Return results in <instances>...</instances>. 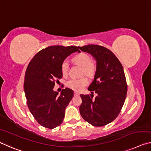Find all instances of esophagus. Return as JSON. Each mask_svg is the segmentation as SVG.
I'll return each instance as SVG.
<instances>
[{"label": "esophagus", "instance_id": "1", "mask_svg": "<svg viewBox=\"0 0 151 151\" xmlns=\"http://www.w3.org/2000/svg\"><path fill=\"white\" fill-rule=\"evenodd\" d=\"M79 93L77 92H75V93H74V95H75V96H79Z\"/></svg>", "mask_w": 151, "mask_h": 151}]
</instances>
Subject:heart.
<instances>
[{"mask_svg": "<svg viewBox=\"0 0 151 151\" xmlns=\"http://www.w3.org/2000/svg\"><path fill=\"white\" fill-rule=\"evenodd\" d=\"M72 61L74 64L82 66L83 69L81 70V76L86 75L88 77H93L95 75L97 69L96 64L88 54L81 52L76 54L72 59ZM61 72L64 76L68 75L69 64L66 60L62 63ZM88 85V80L85 76L80 78H72L66 83L67 87L76 92H80L83 91Z\"/></svg>", "mask_w": 151, "mask_h": 151, "instance_id": "heart-1", "label": "heart"}]
</instances>
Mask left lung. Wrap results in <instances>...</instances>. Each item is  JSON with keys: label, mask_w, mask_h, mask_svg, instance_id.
Here are the masks:
<instances>
[{"label": "left lung", "mask_w": 151, "mask_h": 151, "mask_svg": "<svg viewBox=\"0 0 151 151\" xmlns=\"http://www.w3.org/2000/svg\"><path fill=\"white\" fill-rule=\"evenodd\" d=\"M78 48L91 54L97 61L94 80L88 88L91 95H81L80 114L93 126H106L118 117L125 101L127 83L123 66L111 50L101 45L91 44ZM93 92L97 94L95 99Z\"/></svg>", "instance_id": "8db88e82"}]
</instances>
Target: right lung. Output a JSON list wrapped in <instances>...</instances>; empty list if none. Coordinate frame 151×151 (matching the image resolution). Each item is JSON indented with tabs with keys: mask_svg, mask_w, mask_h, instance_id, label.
Returning a JSON list of instances; mask_svg holds the SVG:
<instances>
[{
	"mask_svg": "<svg viewBox=\"0 0 151 151\" xmlns=\"http://www.w3.org/2000/svg\"><path fill=\"white\" fill-rule=\"evenodd\" d=\"M77 51L80 50L73 45H52L38 52L28 64L24 81L27 104L35 120L45 128L53 129L62 124L66 107L73 97L70 88H63L58 94L53 88L63 77L62 63Z\"/></svg>",
	"mask_w": 151,
	"mask_h": 151,
	"instance_id": "add662e5",
	"label": "right lung"
}]
</instances>
